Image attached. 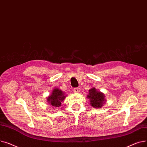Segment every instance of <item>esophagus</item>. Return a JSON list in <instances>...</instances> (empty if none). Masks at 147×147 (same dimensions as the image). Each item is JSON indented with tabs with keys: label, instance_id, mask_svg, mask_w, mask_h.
I'll return each mask as SVG.
<instances>
[{
	"label": "esophagus",
	"instance_id": "esophagus-1",
	"mask_svg": "<svg viewBox=\"0 0 147 147\" xmlns=\"http://www.w3.org/2000/svg\"><path fill=\"white\" fill-rule=\"evenodd\" d=\"M80 89L79 88H74V90H73L74 92H75V93L79 92H80Z\"/></svg>",
	"mask_w": 147,
	"mask_h": 147
}]
</instances>
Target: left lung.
Masks as SVG:
<instances>
[{
    "label": "left lung",
    "instance_id": "8db88e82",
    "mask_svg": "<svg viewBox=\"0 0 147 147\" xmlns=\"http://www.w3.org/2000/svg\"><path fill=\"white\" fill-rule=\"evenodd\" d=\"M89 94L87 97L90 100V105L95 108H100L105 104V95L103 93L97 91L96 88H93L89 90Z\"/></svg>",
    "mask_w": 147,
    "mask_h": 147
}]
</instances>
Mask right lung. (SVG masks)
Wrapping results in <instances>:
<instances>
[{
  "mask_svg": "<svg viewBox=\"0 0 147 147\" xmlns=\"http://www.w3.org/2000/svg\"><path fill=\"white\" fill-rule=\"evenodd\" d=\"M65 98L63 92L57 88L55 89L51 96L48 97L47 102L50 105L54 107H59L61 105V101H63Z\"/></svg>",
  "mask_w": 147,
  "mask_h": 147,
  "instance_id": "1",
  "label": "right lung"
}]
</instances>
